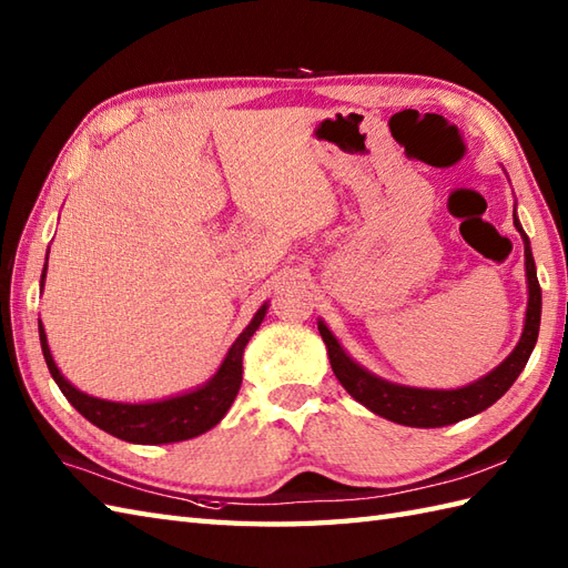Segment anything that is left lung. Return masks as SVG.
Segmentation results:
<instances>
[{
	"label": "left lung",
	"instance_id": "left-lung-1",
	"mask_svg": "<svg viewBox=\"0 0 568 568\" xmlns=\"http://www.w3.org/2000/svg\"><path fill=\"white\" fill-rule=\"evenodd\" d=\"M515 229L523 236L525 244V275H527V312L523 324V336L510 356L486 373L484 378L464 385V388H413V385H400L393 381H385L376 373H371L344 352L339 339L329 332L324 320H317V329L322 334L324 344H327L329 364L334 376L339 378L344 390L354 397L356 403L368 407L385 419L395 422V425L405 427H446L454 422H462L466 417H474L484 413L493 403L510 390V385L520 376L527 366V358L532 354L539 334V320H541V291L537 281V268L532 258V246L525 229L517 220V212H513Z\"/></svg>",
	"mask_w": 568,
	"mask_h": 568
}]
</instances>
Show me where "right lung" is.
I'll return each mask as SVG.
<instances>
[{
    "label": "right lung",
    "mask_w": 568,
    "mask_h": 568,
    "mask_svg": "<svg viewBox=\"0 0 568 568\" xmlns=\"http://www.w3.org/2000/svg\"><path fill=\"white\" fill-rule=\"evenodd\" d=\"M45 268L48 265H43L41 273V291L45 283ZM265 312H268V303H263L258 307L256 315L248 322V327L236 336V342L232 346H229L220 368H216V373L207 383H202L187 393H178L171 397H163V400L149 403H114L78 390L75 385L58 371L51 348H48V336L41 320L39 336L48 371H51L60 393L68 397V403L75 407L84 419H90L94 427L104 429L106 434H112V437L131 444H173L200 437V434L220 425L222 417L229 413V407H232L234 397L241 388V373H244L241 361H244V348L251 336L261 327Z\"/></svg>",
    "instance_id": "add662e5"
}]
</instances>
